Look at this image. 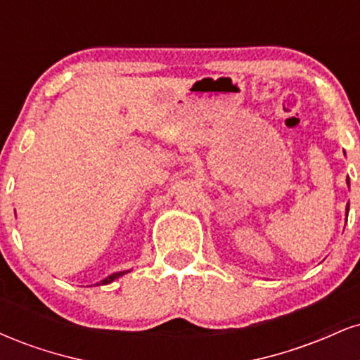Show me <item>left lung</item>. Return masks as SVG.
Here are the masks:
<instances>
[{"instance_id": "obj_1", "label": "left lung", "mask_w": 360, "mask_h": 360, "mask_svg": "<svg viewBox=\"0 0 360 360\" xmlns=\"http://www.w3.org/2000/svg\"><path fill=\"white\" fill-rule=\"evenodd\" d=\"M347 184H349V177H347ZM345 212H347V214H349V205H347V208H345Z\"/></svg>"}]
</instances>
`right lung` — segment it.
Returning a JSON list of instances; mask_svg holds the SVG:
<instances>
[{
    "label": "right lung",
    "instance_id": "obj_1",
    "mask_svg": "<svg viewBox=\"0 0 360 360\" xmlns=\"http://www.w3.org/2000/svg\"><path fill=\"white\" fill-rule=\"evenodd\" d=\"M127 272H130V271H122V272H113V274H110L108 278H105L103 281H100V283H98V286H100V284H110V283H113L115 279H118V278H122L123 274H127Z\"/></svg>",
    "mask_w": 360,
    "mask_h": 360
}]
</instances>
